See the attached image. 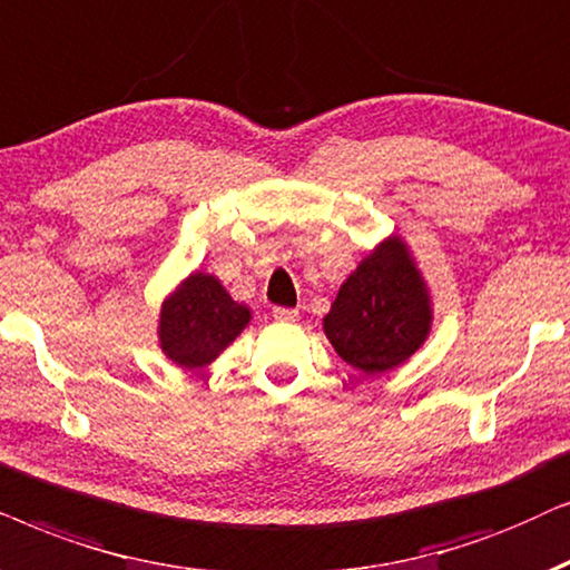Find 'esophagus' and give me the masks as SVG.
Segmentation results:
<instances>
[{
    "instance_id": "esophagus-1",
    "label": "esophagus",
    "mask_w": 570,
    "mask_h": 570,
    "mask_svg": "<svg viewBox=\"0 0 570 570\" xmlns=\"http://www.w3.org/2000/svg\"><path fill=\"white\" fill-rule=\"evenodd\" d=\"M273 317L281 323H297L299 321V313L292 307H273Z\"/></svg>"
}]
</instances>
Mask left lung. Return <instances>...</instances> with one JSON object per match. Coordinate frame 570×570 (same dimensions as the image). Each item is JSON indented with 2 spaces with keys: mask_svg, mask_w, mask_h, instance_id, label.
<instances>
[{
  "mask_svg": "<svg viewBox=\"0 0 570 570\" xmlns=\"http://www.w3.org/2000/svg\"><path fill=\"white\" fill-rule=\"evenodd\" d=\"M432 297L412 247L391 234L348 273L323 317L325 338L364 375H381L420 352L432 331Z\"/></svg>",
  "mask_w": 570,
  "mask_h": 570,
  "instance_id": "left-lung-1",
  "label": "left lung"
}]
</instances>
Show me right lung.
I'll list each match as a JSON object with an SVG mask.
<instances>
[{
	"instance_id": "add662e5",
	"label": "right lung",
	"mask_w": 570,
	"mask_h": 570,
	"mask_svg": "<svg viewBox=\"0 0 570 570\" xmlns=\"http://www.w3.org/2000/svg\"><path fill=\"white\" fill-rule=\"evenodd\" d=\"M253 309L232 299L214 273L193 271L166 294L158 313V348L181 370H203L234 344Z\"/></svg>"
}]
</instances>
